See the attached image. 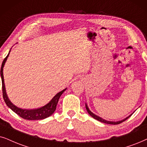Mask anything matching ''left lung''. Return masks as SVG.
I'll return each mask as SVG.
<instances>
[{"label": "left lung", "mask_w": 147, "mask_h": 147, "mask_svg": "<svg viewBox=\"0 0 147 147\" xmlns=\"http://www.w3.org/2000/svg\"><path fill=\"white\" fill-rule=\"evenodd\" d=\"M85 107H86V109H87V112L89 113L90 116H91V117H93V118L94 119H95V120H98V121H99V122H101L105 123V124H114V125L119 124H120V123H122V122H124L125 120H126L127 119H128V118H129V117H130V116H131V115H130V116H129L128 117H127L126 118H125L124 120H121V121H119V122H109V121H107V120H103V119L101 118L100 117L97 116H96V115H95V114H94V113H92L91 111L89 110V108H88V107H87V105H85Z\"/></svg>", "instance_id": "1"}]
</instances>
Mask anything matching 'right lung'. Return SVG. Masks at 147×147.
<instances>
[{"mask_svg":"<svg viewBox=\"0 0 147 147\" xmlns=\"http://www.w3.org/2000/svg\"><path fill=\"white\" fill-rule=\"evenodd\" d=\"M9 54L6 56V58L4 59L3 63H2L1 69V76L2 79V89H3V99L5 100V102L7 105L9 107H10L12 110L16 113L17 115L21 118L25 119V120H42V119H45L48 117L50 116L54 112V111L56 109V105L58 102V99H59L60 97L63 93V92L65 91L66 89H64L62 90V91L59 92V93L56 94L54 98L49 102L48 104L44 105V107H40L39 109H23L21 108H19L13 104L10 101V100L8 98L7 93H6L5 91V83H4V77H3V67L5 65L6 60H7Z\"/></svg>","mask_w":147,"mask_h":147,"instance_id":"right-lung-1","label":"right lung"}]
</instances>
